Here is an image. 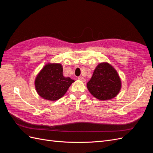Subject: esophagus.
Instances as JSON below:
<instances>
[{
	"label": "esophagus",
	"mask_w": 153,
	"mask_h": 153,
	"mask_svg": "<svg viewBox=\"0 0 153 153\" xmlns=\"http://www.w3.org/2000/svg\"><path fill=\"white\" fill-rule=\"evenodd\" d=\"M78 79L79 80H81V81H82V82H85V79L84 78H83L82 76H79L78 78Z\"/></svg>",
	"instance_id": "esophagus-1"
}]
</instances>
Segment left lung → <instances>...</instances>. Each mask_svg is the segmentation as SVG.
I'll use <instances>...</instances> for the list:
<instances>
[{"label": "left lung", "instance_id": "8db88e82", "mask_svg": "<svg viewBox=\"0 0 153 153\" xmlns=\"http://www.w3.org/2000/svg\"><path fill=\"white\" fill-rule=\"evenodd\" d=\"M87 87L90 93L101 101L116 96L121 89V80L117 71L108 62L100 63L95 68Z\"/></svg>", "mask_w": 153, "mask_h": 153}]
</instances>
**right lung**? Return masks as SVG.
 <instances>
[{"label": "right lung", "instance_id": "right-lung-1", "mask_svg": "<svg viewBox=\"0 0 153 153\" xmlns=\"http://www.w3.org/2000/svg\"><path fill=\"white\" fill-rule=\"evenodd\" d=\"M63 68L60 63H48L37 75L34 85L41 98L56 101L66 94L75 80L63 76Z\"/></svg>", "mask_w": 153, "mask_h": 153}]
</instances>
